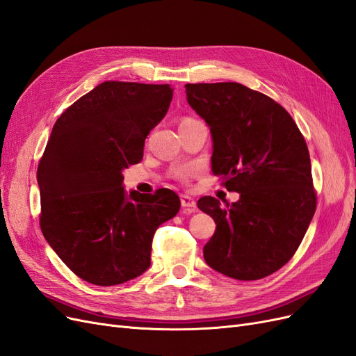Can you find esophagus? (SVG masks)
<instances>
[{
  "label": "esophagus",
  "instance_id": "obj_1",
  "mask_svg": "<svg viewBox=\"0 0 356 356\" xmlns=\"http://www.w3.org/2000/svg\"><path fill=\"white\" fill-rule=\"evenodd\" d=\"M181 204H182V208H190V209H195V208H196V200L193 199L191 196L182 195V196H181Z\"/></svg>",
  "mask_w": 356,
  "mask_h": 356
}]
</instances>
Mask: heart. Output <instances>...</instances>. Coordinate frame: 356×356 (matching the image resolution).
<instances>
[{
  "instance_id": "heart-1",
  "label": "heart",
  "mask_w": 356,
  "mask_h": 356,
  "mask_svg": "<svg viewBox=\"0 0 356 356\" xmlns=\"http://www.w3.org/2000/svg\"><path fill=\"white\" fill-rule=\"evenodd\" d=\"M184 120H186V118H184ZM193 175H195V170L190 169V168L181 169V170H178V174H177V177H178L182 182H188Z\"/></svg>"
}]
</instances>
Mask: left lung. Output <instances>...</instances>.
<instances>
[{"label": "left lung", "instance_id": "obj_1", "mask_svg": "<svg viewBox=\"0 0 356 356\" xmlns=\"http://www.w3.org/2000/svg\"><path fill=\"white\" fill-rule=\"evenodd\" d=\"M186 93L211 127L212 172L241 193L232 204L199 199L217 224L204 261L239 281L272 275L293 258L316 211L305 136L282 105L243 84H186Z\"/></svg>", "mask_w": 356, "mask_h": 356}]
</instances>
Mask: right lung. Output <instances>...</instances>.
<instances>
[{
	"label": "right lung",
	"instance_id": "obj_1",
	"mask_svg": "<svg viewBox=\"0 0 356 356\" xmlns=\"http://www.w3.org/2000/svg\"><path fill=\"white\" fill-rule=\"evenodd\" d=\"M170 84L104 81L60 114L37 179L40 227L83 281L111 286L143 275L157 227L174 218V191L123 188L122 170L143 160L149 131L165 117Z\"/></svg>",
	"mask_w": 356,
	"mask_h": 356
}]
</instances>
